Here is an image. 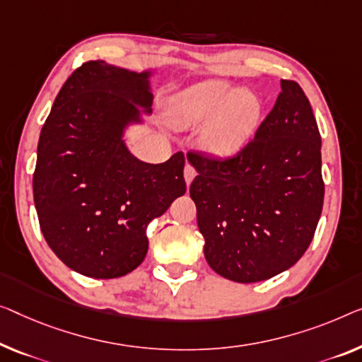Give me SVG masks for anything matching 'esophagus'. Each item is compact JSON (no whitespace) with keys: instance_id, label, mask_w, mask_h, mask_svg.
Here are the masks:
<instances>
[{"instance_id":"34e87169","label":"esophagus","mask_w":362,"mask_h":362,"mask_svg":"<svg viewBox=\"0 0 362 362\" xmlns=\"http://www.w3.org/2000/svg\"><path fill=\"white\" fill-rule=\"evenodd\" d=\"M195 175H197V170L193 169V167H192L190 164H187V165H185V170H183V177H185L187 187L190 185L193 179H195Z\"/></svg>"}]
</instances>
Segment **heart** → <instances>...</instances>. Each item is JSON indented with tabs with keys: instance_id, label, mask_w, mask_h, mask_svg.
I'll return each instance as SVG.
<instances>
[{
	"instance_id": "1",
	"label": "heart",
	"mask_w": 362,
	"mask_h": 362,
	"mask_svg": "<svg viewBox=\"0 0 362 362\" xmlns=\"http://www.w3.org/2000/svg\"><path fill=\"white\" fill-rule=\"evenodd\" d=\"M262 102L224 79L199 81L167 102V118L177 128L199 129L198 143L214 158H229L245 146L262 120Z\"/></svg>"
}]
</instances>
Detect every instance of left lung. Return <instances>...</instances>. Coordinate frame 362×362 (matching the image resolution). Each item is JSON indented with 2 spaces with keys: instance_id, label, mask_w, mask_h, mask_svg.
I'll use <instances>...</instances> for the list:
<instances>
[{
  "instance_id": "left-lung-1",
  "label": "left lung",
  "mask_w": 362,
  "mask_h": 362,
  "mask_svg": "<svg viewBox=\"0 0 362 362\" xmlns=\"http://www.w3.org/2000/svg\"><path fill=\"white\" fill-rule=\"evenodd\" d=\"M322 138L310 102L296 81L281 93L255 138L218 160L188 153L190 185L204 258L235 283L286 272L314 239L323 206Z\"/></svg>"
}]
</instances>
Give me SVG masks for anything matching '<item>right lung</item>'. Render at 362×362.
Masks as SVG:
<instances>
[{
    "label": "right lung",
    "instance_id": "1",
    "mask_svg": "<svg viewBox=\"0 0 362 362\" xmlns=\"http://www.w3.org/2000/svg\"><path fill=\"white\" fill-rule=\"evenodd\" d=\"M153 71L88 62L66 79L37 146L34 203L64 265L89 278L125 276L148 253L146 228L187 190L185 158L148 164L125 132L151 113Z\"/></svg>",
    "mask_w": 362,
    "mask_h": 362
}]
</instances>
